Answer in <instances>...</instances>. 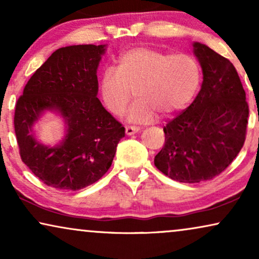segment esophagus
Wrapping results in <instances>:
<instances>
[{
  "label": "esophagus",
  "instance_id": "1",
  "mask_svg": "<svg viewBox=\"0 0 259 259\" xmlns=\"http://www.w3.org/2000/svg\"><path fill=\"white\" fill-rule=\"evenodd\" d=\"M125 131H126L127 136H133V134L139 132L140 128H139V127H134V126H127Z\"/></svg>",
  "mask_w": 259,
  "mask_h": 259
}]
</instances>
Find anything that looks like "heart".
<instances>
[{
	"label": "heart",
	"mask_w": 259,
	"mask_h": 259,
	"mask_svg": "<svg viewBox=\"0 0 259 259\" xmlns=\"http://www.w3.org/2000/svg\"><path fill=\"white\" fill-rule=\"evenodd\" d=\"M200 81V66L192 55L136 47L119 56L116 69L102 73L100 93L106 108L121 115L136 92L138 101L127 113V121L150 123L158 114L169 116L185 108Z\"/></svg>",
	"instance_id": "b5f03b06"
}]
</instances>
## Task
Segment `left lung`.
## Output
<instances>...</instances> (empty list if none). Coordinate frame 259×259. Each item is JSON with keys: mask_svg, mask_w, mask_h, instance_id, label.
I'll list each match as a JSON object with an SVG mask.
<instances>
[{"mask_svg": "<svg viewBox=\"0 0 259 259\" xmlns=\"http://www.w3.org/2000/svg\"><path fill=\"white\" fill-rule=\"evenodd\" d=\"M193 54L203 83L192 104L164 127L165 145L154 165L173 180L199 183L221 175L245 141L249 106L238 73L224 56L200 42Z\"/></svg>", "mask_w": 259, "mask_h": 259, "instance_id": "8db88e82", "label": "left lung"}]
</instances>
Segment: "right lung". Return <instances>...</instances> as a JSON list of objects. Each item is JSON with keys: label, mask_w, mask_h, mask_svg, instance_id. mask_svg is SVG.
<instances>
[{"label": "right lung", "mask_w": 259, "mask_h": 259, "mask_svg": "<svg viewBox=\"0 0 259 259\" xmlns=\"http://www.w3.org/2000/svg\"><path fill=\"white\" fill-rule=\"evenodd\" d=\"M107 45L59 48L35 72L17 100L14 126L22 161L46 185L77 191L98 182L125 137V127L97 98L98 67ZM60 116L64 137L54 145L37 139L34 125Z\"/></svg>", "instance_id": "obj_1"}]
</instances>
